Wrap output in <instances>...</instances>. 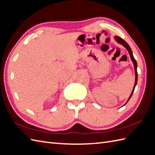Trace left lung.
Wrapping results in <instances>:
<instances>
[{
	"instance_id": "8db88e82",
	"label": "left lung",
	"mask_w": 155,
	"mask_h": 155,
	"mask_svg": "<svg viewBox=\"0 0 155 155\" xmlns=\"http://www.w3.org/2000/svg\"><path fill=\"white\" fill-rule=\"evenodd\" d=\"M115 40H116V41H117L118 43L121 44V45H122L123 46H124L126 48L127 50H128V52H129V54H130V58H131V59H132V61H133V63H134V65L135 74H136V81H135V84H134V88H133V90H132V94H131L130 97L128 98V101H127V102H126V103H128V101L130 100V99L131 98V97H132V94H133V92H134V89H135V87H136V84H137V62H136V59H135V58H134V55H133V54H132V50H131L130 46L128 45V43H127L125 41H124V40H123L122 38H121L120 37H118V36H116V37H115ZM125 105H126V104H125Z\"/></svg>"
}]
</instances>
